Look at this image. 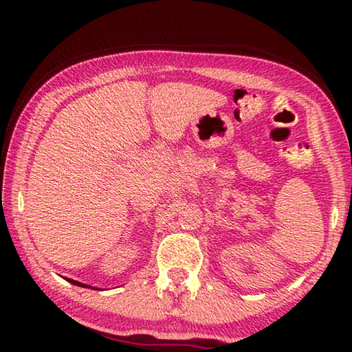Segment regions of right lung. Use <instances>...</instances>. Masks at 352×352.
I'll list each match as a JSON object with an SVG mask.
<instances>
[{
	"label": "right lung",
	"instance_id": "obj_1",
	"mask_svg": "<svg viewBox=\"0 0 352 352\" xmlns=\"http://www.w3.org/2000/svg\"><path fill=\"white\" fill-rule=\"evenodd\" d=\"M67 279L68 283H71V284H74V285H79V287H85V289H94V290H100V289H98V287H91V285H88V284H83V283H79V281H74V279H69V278H65Z\"/></svg>",
	"mask_w": 352,
	"mask_h": 352
}]
</instances>
